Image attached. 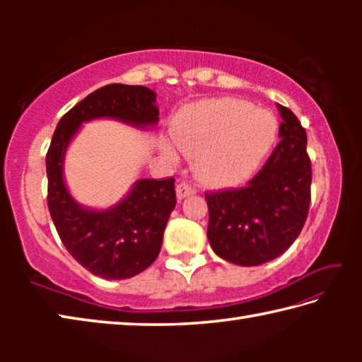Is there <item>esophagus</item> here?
<instances>
[{"label":"esophagus","instance_id":"1","mask_svg":"<svg viewBox=\"0 0 362 362\" xmlns=\"http://www.w3.org/2000/svg\"><path fill=\"white\" fill-rule=\"evenodd\" d=\"M175 192H177V198L183 199L187 198V196H192L194 193V188H192V185H188L187 182H180L179 185H177Z\"/></svg>","mask_w":362,"mask_h":362}]
</instances>
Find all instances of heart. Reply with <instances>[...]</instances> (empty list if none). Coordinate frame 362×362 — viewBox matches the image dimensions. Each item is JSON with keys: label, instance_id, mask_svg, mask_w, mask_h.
I'll return each instance as SVG.
<instances>
[{"label": "heart", "instance_id": "obj_1", "mask_svg": "<svg viewBox=\"0 0 362 362\" xmlns=\"http://www.w3.org/2000/svg\"><path fill=\"white\" fill-rule=\"evenodd\" d=\"M170 134L177 146L194 156L199 179L223 187L246 180L260 168L276 142L278 121L265 108L222 97L182 110L173 119ZM161 150L175 159L168 140H161Z\"/></svg>", "mask_w": 362, "mask_h": 362}]
</instances>
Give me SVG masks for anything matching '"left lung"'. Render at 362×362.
<instances>
[{
    "label": "left lung",
    "mask_w": 362,
    "mask_h": 362,
    "mask_svg": "<svg viewBox=\"0 0 362 362\" xmlns=\"http://www.w3.org/2000/svg\"><path fill=\"white\" fill-rule=\"evenodd\" d=\"M281 142L247 187L206 193L207 240L220 259L257 267L284 254L302 231L310 209L311 164L306 132L278 103Z\"/></svg>",
    "instance_id": "8db88e82"
}]
</instances>
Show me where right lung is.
<instances>
[{
  "label": "right lung",
  "instance_id": "add662e5",
  "mask_svg": "<svg viewBox=\"0 0 362 362\" xmlns=\"http://www.w3.org/2000/svg\"><path fill=\"white\" fill-rule=\"evenodd\" d=\"M158 115L155 90L108 84L64 115L54 131L46 155L49 212L73 259L103 279L132 278L156 260L177 203L175 180L140 179L116 204L94 209L79 204L66 187V150L84 122L115 119L145 131L158 124Z\"/></svg>",
  "mask_w": 362,
  "mask_h": 362
}]
</instances>
